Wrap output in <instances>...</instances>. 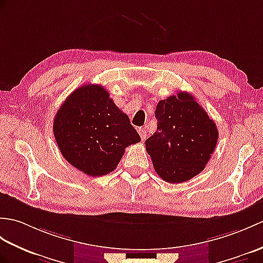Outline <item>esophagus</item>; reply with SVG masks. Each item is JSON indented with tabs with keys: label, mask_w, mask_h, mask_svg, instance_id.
Listing matches in <instances>:
<instances>
[{
	"label": "esophagus",
	"mask_w": 263,
	"mask_h": 263,
	"mask_svg": "<svg viewBox=\"0 0 263 263\" xmlns=\"http://www.w3.org/2000/svg\"><path fill=\"white\" fill-rule=\"evenodd\" d=\"M138 132H139L140 137H141L142 141H143V140H144V139H145V137H146V132H145V129H144V127H139V129H138Z\"/></svg>",
	"instance_id": "1"
}]
</instances>
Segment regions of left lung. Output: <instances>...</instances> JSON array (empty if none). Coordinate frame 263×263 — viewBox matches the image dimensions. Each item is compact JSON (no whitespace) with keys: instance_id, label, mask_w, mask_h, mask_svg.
Returning a JSON list of instances; mask_svg holds the SVG:
<instances>
[{"instance_id":"obj_1","label":"left lung","mask_w":263,"mask_h":263,"mask_svg":"<svg viewBox=\"0 0 263 263\" xmlns=\"http://www.w3.org/2000/svg\"><path fill=\"white\" fill-rule=\"evenodd\" d=\"M156 119L157 131L145 140L156 173L170 184L201 173L215 150L218 131L194 96L179 91L160 101Z\"/></svg>"}]
</instances>
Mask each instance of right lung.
I'll use <instances>...</instances> for the list:
<instances>
[{
    "instance_id": "right-lung-1",
    "label": "right lung",
    "mask_w": 263,
    "mask_h": 263,
    "mask_svg": "<svg viewBox=\"0 0 263 263\" xmlns=\"http://www.w3.org/2000/svg\"><path fill=\"white\" fill-rule=\"evenodd\" d=\"M53 136L65 159L82 173L113 172L124 149L141 141L130 119L101 85L87 84L67 97L53 119Z\"/></svg>"
}]
</instances>
